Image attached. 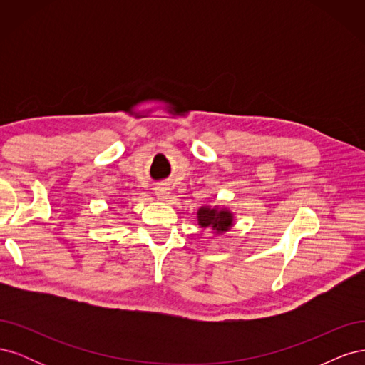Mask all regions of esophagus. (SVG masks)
<instances>
[{"label": "esophagus", "instance_id": "1", "mask_svg": "<svg viewBox=\"0 0 365 365\" xmlns=\"http://www.w3.org/2000/svg\"><path fill=\"white\" fill-rule=\"evenodd\" d=\"M155 196L158 201H165L169 197V187L165 184H158L155 187Z\"/></svg>", "mask_w": 365, "mask_h": 365}]
</instances>
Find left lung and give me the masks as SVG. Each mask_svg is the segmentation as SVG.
Segmentation results:
<instances>
[{"label":"left lung","mask_w":365,"mask_h":365,"mask_svg":"<svg viewBox=\"0 0 365 365\" xmlns=\"http://www.w3.org/2000/svg\"><path fill=\"white\" fill-rule=\"evenodd\" d=\"M197 224L202 228L215 231L216 235L225 233L235 225V216L225 207L204 205L197 210Z\"/></svg>","instance_id":"obj_1"}]
</instances>
